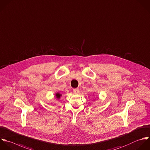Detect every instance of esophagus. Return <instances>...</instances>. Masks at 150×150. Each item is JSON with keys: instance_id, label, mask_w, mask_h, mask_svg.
<instances>
[{"instance_id": "34e87169", "label": "esophagus", "mask_w": 150, "mask_h": 150, "mask_svg": "<svg viewBox=\"0 0 150 150\" xmlns=\"http://www.w3.org/2000/svg\"><path fill=\"white\" fill-rule=\"evenodd\" d=\"M73 92L75 94H78L79 93V90L78 88H75L73 89Z\"/></svg>"}]
</instances>
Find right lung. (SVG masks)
Returning a JSON list of instances; mask_svg holds the SVG:
<instances>
[{"label": "right lung", "mask_w": 150, "mask_h": 150, "mask_svg": "<svg viewBox=\"0 0 150 150\" xmlns=\"http://www.w3.org/2000/svg\"><path fill=\"white\" fill-rule=\"evenodd\" d=\"M62 96V95L61 94H60L59 93H58V92H57L56 94H55V96H56V98H57V99H59L60 98V97Z\"/></svg>", "instance_id": "obj_1"}]
</instances>
